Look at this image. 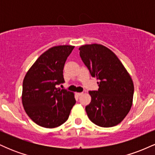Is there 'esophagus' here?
<instances>
[{"mask_svg":"<svg viewBox=\"0 0 155 155\" xmlns=\"http://www.w3.org/2000/svg\"><path fill=\"white\" fill-rule=\"evenodd\" d=\"M83 95V92H76V95L77 96H81V95Z\"/></svg>","mask_w":155,"mask_h":155,"instance_id":"esophagus-1","label":"esophagus"}]
</instances>
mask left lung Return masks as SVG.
I'll return each instance as SVG.
<instances>
[{"label":"left lung","mask_w":155,"mask_h":155,"mask_svg":"<svg viewBox=\"0 0 155 155\" xmlns=\"http://www.w3.org/2000/svg\"><path fill=\"white\" fill-rule=\"evenodd\" d=\"M79 54L92 77L99 81L97 91H89L91 102L85 107L94 124L114 127L127 116L133 104L134 85L117 55L101 44L79 47Z\"/></svg>","instance_id":"8db88e82"}]
</instances>
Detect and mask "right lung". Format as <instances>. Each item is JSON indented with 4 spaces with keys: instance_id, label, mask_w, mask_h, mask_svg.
Listing matches in <instances>:
<instances>
[{
    "instance_id": "add662e5",
    "label": "right lung",
    "mask_w": 155,
    "mask_h": 155,
    "mask_svg": "<svg viewBox=\"0 0 155 155\" xmlns=\"http://www.w3.org/2000/svg\"><path fill=\"white\" fill-rule=\"evenodd\" d=\"M74 46L53 47L44 52L27 72L22 84L25 111L35 124L54 128L66 122L76 104L74 94L58 85L65 82L63 68Z\"/></svg>"
}]
</instances>
